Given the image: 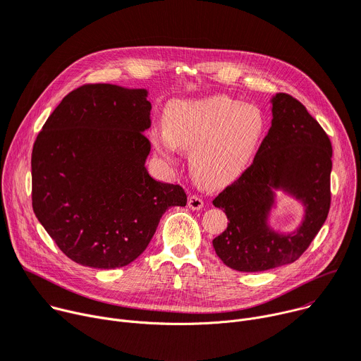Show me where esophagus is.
Here are the masks:
<instances>
[{"instance_id":"1","label":"esophagus","mask_w":361,"mask_h":361,"mask_svg":"<svg viewBox=\"0 0 361 361\" xmlns=\"http://www.w3.org/2000/svg\"><path fill=\"white\" fill-rule=\"evenodd\" d=\"M187 206L191 209V210H200L203 207V200L197 196H190L188 200H187Z\"/></svg>"}]
</instances>
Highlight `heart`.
<instances>
[{
  "label": "heart",
  "instance_id": "heart-1",
  "mask_svg": "<svg viewBox=\"0 0 361 361\" xmlns=\"http://www.w3.org/2000/svg\"><path fill=\"white\" fill-rule=\"evenodd\" d=\"M266 128V116L257 106L216 94L168 104L164 129H152L149 139L166 161H174L177 148L190 151L193 178L203 187L221 188L245 173Z\"/></svg>",
  "mask_w": 361,
  "mask_h": 361
}]
</instances>
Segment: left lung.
<instances>
[{
	"instance_id": "1",
	"label": "left lung",
	"mask_w": 361,
	"mask_h": 361,
	"mask_svg": "<svg viewBox=\"0 0 361 361\" xmlns=\"http://www.w3.org/2000/svg\"><path fill=\"white\" fill-rule=\"evenodd\" d=\"M270 103L271 128L252 165L213 200L229 222L212 244L236 271H266L296 261L322 228L331 204L328 135L292 95L276 94ZM279 190L304 209L295 231L281 233L269 224Z\"/></svg>"
}]
</instances>
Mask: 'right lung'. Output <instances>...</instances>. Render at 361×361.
<instances>
[{
  "label": "right lung",
  "mask_w": 361,
  "mask_h": 361,
  "mask_svg": "<svg viewBox=\"0 0 361 361\" xmlns=\"http://www.w3.org/2000/svg\"><path fill=\"white\" fill-rule=\"evenodd\" d=\"M148 94L113 84L77 88L35 142V214L61 251L81 266H128L147 250L165 210L187 203L180 185L154 180L145 166Z\"/></svg>",
  "instance_id": "1"
}]
</instances>
